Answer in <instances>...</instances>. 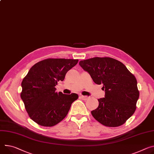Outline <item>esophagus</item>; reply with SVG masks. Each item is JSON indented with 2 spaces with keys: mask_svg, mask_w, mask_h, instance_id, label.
<instances>
[{
  "mask_svg": "<svg viewBox=\"0 0 154 154\" xmlns=\"http://www.w3.org/2000/svg\"><path fill=\"white\" fill-rule=\"evenodd\" d=\"M80 97H81V98L83 100H87L88 99V96H83V95H81L80 96Z\"/></svg>",
  "mask_w": 154,
  "mask_h": 154,
  "instance_id": "34e87169",
  "label": "esophagus"
}]
</instances>
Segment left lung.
Returning a JSON list of instances; mask_svg holds the SVG:
<instances>
[{"instance_id": "8db88e82", "label": "left lung", "mask_w": 154, "mask_h": 154, "mask_svg": "<svg viewBox=\"0 0 154 154\" xmlns=\"http://www.w3.org/2000/svg\"><path fill=\"white\" fill-rule=\"evenodd\" d=\"M79 64L105 90V97L97 100L98 107L91 112L93 117L106 127L124 124L135 112L139 96L134 75L122 63L109 57H94Z\"/></svg>"}]
</instances>
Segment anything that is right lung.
Instances as JSON below:
<instances>
[{"instance_id":"obj_1","label":"right lung","mask_w":154,"mask_h":154,"mask_svg":"<svg viewBox=\"0 0 154 154\" xmlns=\"http://www.w3.org/2000/svg\"><path fill=\"white\" fill-rule=\"evenodd\" d=\"M79 60L48 58L35 64L23 79L21 97L29 117L43 127H53L67 116L76 93L56 92L58 82L63 81L68 71Z\"/></svg>"}]
</instances>
